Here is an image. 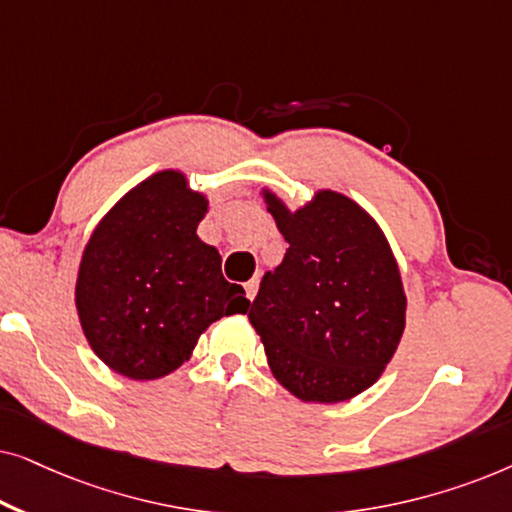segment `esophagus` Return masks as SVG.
I'll use <instances>...</instances> for the list:
<instances>
[{
	"label": "esophagus",
	"mask_w": 512,
	"mask_h": 512,
	"mask_svg": "<svg viewBox=\"0 0 512 512\" xmlns=\"http://www.w3.org/2000/svg\"><path fill=\"white\" fill-rule=\"evenodd\" d=\"M244 291H247V298H249V300H254L256 293H258V279H256V277L249 279V282L244 284Z\"/></svg>",
	"instance_id": "1"
}]
</instances>
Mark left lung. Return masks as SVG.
I'll return each mask as SVG.
<instances>
[{"instance_id": "left-lung-1", "label": "left lung", "mask_w": 512, "mask_h": 512, "mask_svg": "<svg viewBox=\"0 0 512 512\" xmlns=\"http://www.w3.org/2000/svg\"><path fill=\"white\" fill-rule=\"evenodd\" d=\"M263 200L289 242L249 310L268 366L291 396L340 403L380 380L405 331L408 298L380 223L345 193L319 188L289 209Z\"/></svg>"}]
</instances>
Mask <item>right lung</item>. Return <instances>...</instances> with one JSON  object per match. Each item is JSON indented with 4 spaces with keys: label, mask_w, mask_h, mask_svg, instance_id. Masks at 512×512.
I'll return each instance as SVG.
<instances>
[{
    "label": "right lung",
    "mask_w": 512,
    "mask_h": 512,
    "mask_svg": "<svg viewBox=\"0 0 512 512\" xmlns=\"http://www.w3.org/2000/svg\"><path fill=\"white\" fill-rule=\"evenodd\" d=\"M209 200L186 172L160 170L97 223L76 275V312L90 349L130 380H158L191 359L214 321L244 314V289L198 237Z\"/></svg>",
    "instance_id": "obj_1"
}]
</instances>
